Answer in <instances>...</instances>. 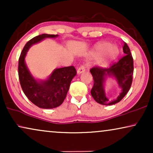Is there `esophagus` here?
<instances>
[{
    "instance_id": "esophagus-1",
    "label": "esophagus",
    "mask_w": 153,
    "mask_h": 153,
    "mask_svg": "<svg viewBox=\"0 0 153 153\" xmlns=\"http://www.w3.org/2000/svg\"><path fill=\"white\" fill-rule=\"evenodd\" d=\"M85 67L83 65H81L78 69H77V74H81V73L85 72Z\"/></svg>"
}]
</instances>
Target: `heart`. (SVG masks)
I'll return each instance as SVG.
<instances>
[{
    "mask_svg": "<svg viewBox=\"0 0 153 153\" xmlns=\"http://www.w3.org/2000/svg\"><path fill=\"white\" fill-rule=\"evenodd\" d=\"M118 53V47L110 45L106 42H101L94 46L91 54L97 56L95 58V64L98 66H105L108 62L117 56Z\"/></svg>",
    "mask_w": 153,
    "mask_h": 153,
    "instance_id": "heart-1",
    "label": "heart"
}]
</instances>
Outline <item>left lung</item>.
I'll list each match as a JSON object with an SVG mask.
<instances>
[{"label":"left lung","instance_id":"left-lung-1","mask_svg":"<svg viewBox=\"0 0 153 153\" xmlns=\"http://www.w3.org/2000/svg\"><path fill=\"white\" fill-rule=\"evenodd\" d=\"M123 52L125 54L118 62H114L109 68L94 67L90 72L93 75L94 84L91 89V95L97 103L102 105H113L118 103L126 95L132 83L134 62L130 49L124 42ZM114 76L118 82L122 91L116 100L111 101L105 97L103 83L106 77Z\"/></svg>","mask_w":153,"mask_h":153}]
</instances>
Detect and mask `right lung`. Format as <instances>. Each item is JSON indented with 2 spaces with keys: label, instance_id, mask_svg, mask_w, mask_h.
Wrapping results in <instances>:
<instances>
[{
  "label": "right lung",
  "instance_id": "right-lung-1",
  "mask_svg": "<svg viewBox=\"0 0 153 153\" xmlns=\"http://www.w3.org/2000/svg\"><path fill=\"white\" fill-rule=\"evenodd\" d=\"M56 37L58 35L42 34L33 37L24 46L19 59V79L23 91L31 102L42 108L59 106L65 99L71 81L76 74L74 66L65 67L56 69L47 80L39 81L29 72L25 63L29 48L44 39Z\"/></svg>",
  "mask_w": 153,
  "mask_h": 153
}]
</instances>
